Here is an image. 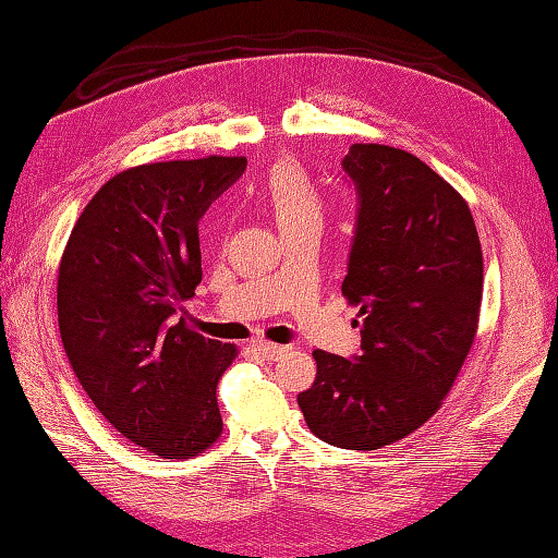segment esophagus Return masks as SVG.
Listing matches in <instances>:
<instances>
[{
  "instance_id": "esophagus-1",
  "label": "esophagus",
  "mask_w": 558,
  "mask_h": 558,
  "mask_svg": "<svg viewBox=\"0 0 558 558\" xmlns=\"http://www.w3.org/2000/svg\"><path fill=\"white\" fill-rule=\"evenodd\" d=\"M255 351L265 361H279L289 354V347H281V344H269V342H259L255 344Z\"/></svg>"
}]
</instances>
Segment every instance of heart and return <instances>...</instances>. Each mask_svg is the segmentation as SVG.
I'll return each instance as SVG.
<instances>
[{
  "mask_svg": "<svg viewBox=\"0 0 558 558\" xmlns=\"http://www.w3.org/2000/svg\"><path fill=\"white\" fill-rule=\"evenodd\" d=\"M267 207L275 214L279 229L323 221V202L299 166L279 163L265 187Z\"/></svg>",
  "mask_w": 558,
  "mask_h": 558,
  "instance_id": "1",
  "label": "heart"
}]
</instances>
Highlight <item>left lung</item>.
<instances>
[{"mask_svg":"<svg viewBox=\"0 0 558 558\" xmlns=\"http://www.w3.org/2000/svg\"><path fill=\"white\" fill-rule=\"evenodd\" d=\"M342 168L359 197L342 293L359 305L361 351H313L299 407L329 446L375 450L414 434L450 392L480 323L484 259L468 202L422 158L354 144Z\"/></svg>","mask_w":558,"mask_h":558,"instance_id":"obj_1","label":"left lung"}]
</instances>
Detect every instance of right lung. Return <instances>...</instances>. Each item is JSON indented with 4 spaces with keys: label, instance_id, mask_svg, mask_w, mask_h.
Segmentation results:
<instances>
[{
    "label": "right lung",
    "instance_id": "right-lung-1",
    "mask_svg": "<svg viewBox=\"0 0 558 558\" xmlns=\"http://www.w3.org/2000/svg\"><path fill=\"white\" fill-rule=\"evenodd\" d=\"M243 156L122 170L78 216L57 277V317L74 375L124 438L166 460L221 436L216 385L235 359L190 329L183 303L202 281L199 219Z\"/></svg>",
    "mask_w": 558,
    "mask_h": 558
}]
</instances>
